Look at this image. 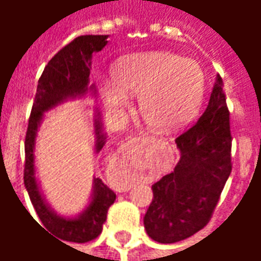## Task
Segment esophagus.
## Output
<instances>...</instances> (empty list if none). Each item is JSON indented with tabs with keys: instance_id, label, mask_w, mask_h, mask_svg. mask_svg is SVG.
<instances>
[{
	"instance_id": "34e87169",
	"label": "esophagus",
	"mask_w": 261,
	"mask_h": 261,
	"mask_svg": "<svg viewBox=\"0 0 261 261\" xmlns=\"http://www.w3.org/2000/svg\"><path fill=\"white\" fill-rule=\"evenodd\" d=\"M138 140H140V138H138ZM141 141H144V138H141Z\"/></svg>"
}]
</instances>
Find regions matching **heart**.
Masks as SVG:
<instances>
[{"label":"heart","instance_id":"1","mask_svg":"<svg viewBox=\"0 0 261 261\" xmlns=\"http://www.w3.org/2000/svg\"><path fill=\"white\" fill-rule=\"evenodd\" d=\"M109 110L128 105L127 93H140V113L152 130L168 131L192 119L204 95V74L192 60L166 51L137 54L120 61L113 82H102Z\"/></svg>","mask_w":261,"mask_h":261}]
</instances>
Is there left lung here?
Segmentation results:
<instances>
[{
    "mask_svg": "<svg viewBox=\"0 0 261 261\" xmlns=\"http://www.w3.org/2000/svg\"><path fill=\"white\" fill-rule=\"evenodd\" d=\"M175 142L180 159L152 185V202L144 217L147 233L159 243L183 241L202 229L230 175L229 110L219 74L205 112Z\"/></svg>",
    "mask_w": 261,
    "mask_h": 261,
    "instance_id": "1",
    "label": "left lung"
}]
</instances>
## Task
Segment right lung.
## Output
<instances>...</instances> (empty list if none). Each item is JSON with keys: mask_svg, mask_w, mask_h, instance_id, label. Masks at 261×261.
I'll use <instances>...</instances> for the list:
<instances>
[{"mask_svg": "<svg viewBox=\"0 0 261 261\" xmlns=\"http://www.w3.org/2000/svg\"><path fill=\"white\" fill-rule=\"evenodd\" d=\"M108 35L78 36L48 61L42 76L39 78L36 96L26 131L23 169L26 190L43 226L54 236L65 242L85 243L100 235L102 226L108 217V210L116 200V194L97 177L93 180L91 204L80 217L64 218L57 215L44 201L35 177V138L44 112L64 102L68 97L81 96L88 91H93V86H89L92 54L100 51L108 44ZM95 134L96 152H99L105 145L106 138L102 133L99 113L95 119Z\"/></svg>", "mask_w": 261, "mask_h": 261, "instance_id": "right-lung-1", "label": "right lung"}]
</instances>
